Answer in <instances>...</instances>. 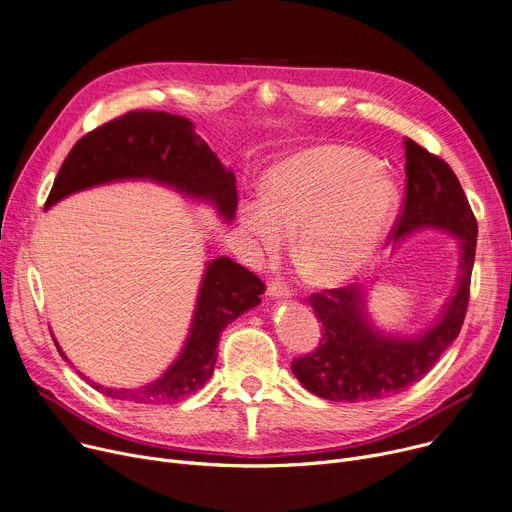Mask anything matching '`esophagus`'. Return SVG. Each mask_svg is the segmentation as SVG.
Segmentation results:
<instances>
[{"instance_id": "obj_1", "label": "esophagus", "mask_w": 512, "mask_h": 512, "mask_svg": "<svg viewBox=\"0 0 512 512\" xmlns=\"http://www.w3.org/2000/svg\"><path fill=\"white\" fill-rule=\"evenodd\" d=\"M266 293H268L270 297H289V295H291V289H289V285H287L281 277H272V279L268 281Z\"/></svg>"}]
</instances>
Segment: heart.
<instances>
[{
    "mask_svg": "<svg viewBox=\"0 0 512 512\" xmlns=\"http://www.w3.org/2000/svg\"><path fill=\"white\" fill-rule=\"evenodd\" d=\"M398 205L393 178L363 151L324 145L274 164L264 196L242 203L240 223L256 254L279 252L297 229V258L309 277L340 285L375 256Z\"/></svg>",
    "mask_w": 512,
    "mask_h": 512,
    "instance_id": "heart-1",
    "label": "heart"
}]
</instances>
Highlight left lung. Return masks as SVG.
<instances>
[{
	"label": "left lung",
	"mask_w": 512,
	"mask_h": 512,
	"mask_svg": "<svg viewBox=\"0 0 512 512\" xmlns=\"http://www.w3.org/2000/svg\"><path fill=\"white\" fill-rule=\"evenodd\" d=\"M404 149L406 192L389 235L398 240L420 227H439L457 235L461 240L459 285L443 318L412 340L385 338L369 326L365 293L357 283L311 293L307 301L324 332L316 348L293 359L291 369L307 391L324 400L367 402L400 393L435 367L465 320L478 221L445 160L408 137Z\"/></svg>",
	"instance_id": "obj_1"
}]
</instances>
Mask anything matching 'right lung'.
I'll return each mask as SVG.
<instances>
[{
  "label": "right lung",
  "mask_w": 512,
  "mask_h": 512,
  "mask_svg": "<svg viewBox=\"0 0 512 512\" xmlns=\"http://www.w3.org/2000/svg\"><path fill=\"white\" fill-rule=\"evenodd\" d=\"M123 178H149L174 186L194 199L211 201L225 219H231L238 207L233 172L219 164L205 139L194 133L192 123L184 116L155 110H131L77 141L65 157L45 207L75 190ZM264 289L256 274L238 262L229 258L209 262L190 336L178 361L145 387L92 385L108 398L143 404L178 402L196 393L213 373L221 332L246 309L258 305ZM55 346L59 348L57 342Z\"/></svg>",
  "instance_id": "1"
}]
</instances>
